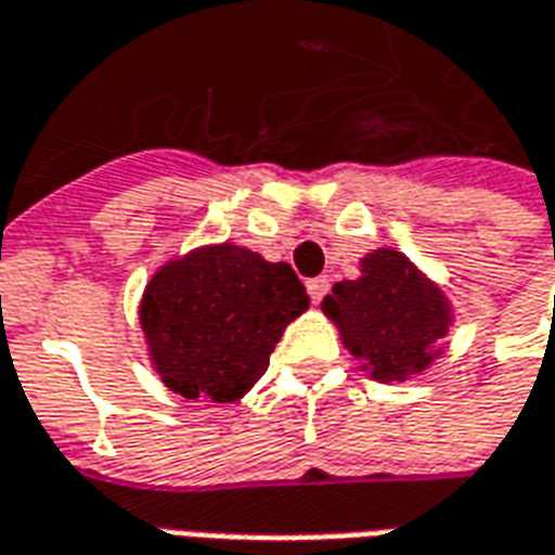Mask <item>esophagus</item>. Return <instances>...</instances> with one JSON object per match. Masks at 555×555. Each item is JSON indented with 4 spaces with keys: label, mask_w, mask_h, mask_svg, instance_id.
Wrapping results in <instances>:
<instances>
[{
    "label": "esophagus",
    "mask_w": 555,
    "mask_h": 555,
    "mask_svg": "<svg viewBox=\"0 0 555 555\" xmlns=\"http://www.w3.org/2000/svg\"><path fill=\"white\" fill-rule=\"evenodd\" d=\"M327 289H331V281H327L325 274H322V278H310V281H307V293H310V301H313V305H319V301L325 298Z\"/></svg>",
    "instance_id": "34e87169"
}]
</instances>
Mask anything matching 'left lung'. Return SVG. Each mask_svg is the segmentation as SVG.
Masks as SVG:
<instances>
[{
	"label": "left lung",
	"instance_id": "8db88e82",
	"mask_svg": "<svg viewBox=\"0 0 555 555\" xmlns=\"http://www.w3.org/2000/svg\"><path fill=\"white\" fill-rule=\"evenodd\" d=\"M322 310L378 382H405L426 370L449 331L443 293L390 248L366 254L358 281L334 283Z\"/></svg>",
	"mask_w": 555,
	"mask_h": 555
}]
</instances>
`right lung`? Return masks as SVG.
Wrapping results in <instances>:
<instances>
[{
  "instance_id": "add662e5",
  "label": "right lung",
  "mask_w": 555,
  "mask_h": 555,
  "mask_svg": "<svg viewBox=\"0 0 555 555\" xmlns=\"http://www.w3.org/2000/svg\"><path fill=\"white\" fill-rule=\"evenodd\" d=\"M307 305L305 283L286 262L212 245L153 274L141 298V327L173 393L236 402L269 370L283 327Z\"/></svg>"
}]
</instances>
